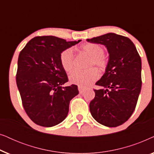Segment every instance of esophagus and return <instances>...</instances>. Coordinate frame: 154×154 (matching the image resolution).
<instances>
[{
  "instance_id": "obj_1",
  "label": "esophagus",
  "mask_w": 154,
  "mask_h": 154,
  "mask_svg": "<svg viewBox=\"0 0 154 154\" xmlns=\"http://www.w3.org/2000/svg\"><path fill=\"white\" fill-rule=\"evenodd\" d=\"M78 89H79V91L81 94L83 93V92H84V90H85V88H84L83 87H82V86H80V85L78 87Z\"/></svg>"
}]
</instances>
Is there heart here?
Masks as SVG:
<instances>
[{"label":"heart","mask_w":154,"mask_h":154,"mask_svg":"<svg viewBox=\"0 0 154 154\" xmlns=\"http://www.w3.org/2000/svg\"><path fill=\"white\" fill-rule=\"evenodd\" d=\"M82 52L90 57L85 71H73L69 75V81L72 84L86 87L95 81L99 78V73L94 66L100 72L106 69L108 64V60L104 55V49L97 43H86L81 47ZM60 64L66 72H70L74 67V54L72 48H67L61 52L60 56Z\"/></svg>","instance_id":"1"}]
</instances>
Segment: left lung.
I'll return each instance as SVG.
<instances>
[{
  "label": "left lung",
  "instance_id": "8db88e82",
  "mask_svg": "<svg viewBox=\"0 0 154 154\" xmlns=\"http://www.w3.org/2000/svg\"><path fill=\"white\" fill-rule=\"evenodd\" d=\"M104 45L109 52L105 73L95 85V97L90 103V113L99 123L117 127L131 116L142 88V61L131 40L109 33L87 39Z\"/></svg>",
  "mask_w": 154,
  "mask_h": 154
}]
</instances>
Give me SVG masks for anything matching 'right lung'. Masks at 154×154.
<instances>
[{"label":"right lung","mask_w":154,"mask_h":154,"mask_svg":"<svg viewBox=\"0 0 154 154\" xmlns=\"http://www.w3.org/2000/svg\"><path fill=\"white\" fill-rule=\"evenodd\" d=\"M48 35L28 42L18 58L16 81L24 110L31 121L52 127L66 119L78 86L63 87L68 81L60 64L61 52L81 42Z\"/></svg>","instance_id":"obj_1"}]
</instances>
